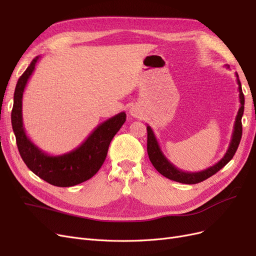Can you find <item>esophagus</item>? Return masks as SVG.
<instances>
[{"instance_id":"34e87169","label":"esophagus","mask_w":256,"mask_h":256,"mask_svg":"<svg viewBox=\"0 0 256 256\" xmlns=\"http://www.w3.org/2000/svg\"><path fill=\"white\" fill-rule=\"evenodd\" d=\"M129 114L131 116H134V118H138V116H140V109H138L136 106H132L130 108Z\"/></svg>"}]
</instances>
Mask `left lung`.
I'll return each instance as SVG.
<instances>
[{"mask_svg":"<svg viewBox=\"0 0 256 256\" xmlns=\"http://www.w3.org/2000/svg\"><path fill=\"white\" fill-rule=\"evenodd\" d=\"M226 67L230 68L228 65H226ZM236 78H237V84H238L240 108L235 118L234 130H233V134H232V138L228 145V148L226 154L222 157V159L216 162V164H214L212 166H209L206 170H203V171H200V172H186L180 168H178L164 156V154L162 152L160 145L157 141V138L154 136L152 127L150 125H147L146 127L147 128V154H148V157L152 166L161 175H164V177L168 178V180L177 182L187 184H198L207 180V178H209L218 171H220V170L223 166H226L232 160V158L234 157V154L238 148V145L240 143V140H242V118L244 110V96L242 90V83L239 81L237 72H236Z\"/></svg>","mask_w":256,"mask_h":256,"instance_id":"1","label":"left lung"}]
</instances>
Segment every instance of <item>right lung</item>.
<instances>
[{
	"label": "right lung",
	"instance_id": "obj_1",
	"mask_svg": "<svg viewBox=\"0 0 256 256\" xmlns=\"http://www.w3.org/2000/svg\"><path fill=\"white\" fill-rule=\"evenodd\" d=\"M40 56H36L20 76L14 94L12 125L22 160L35 175L56 187H72L94 176L106 160L114 136L126 122V113L120 112L98 125L84 142L72 152L51 156L35 145L23 127V92L35 70Z\"/></svg>",
	"mask_w": 256,
	"mask_h": 256
}]
</instances>
